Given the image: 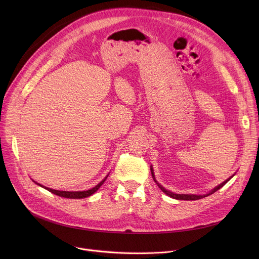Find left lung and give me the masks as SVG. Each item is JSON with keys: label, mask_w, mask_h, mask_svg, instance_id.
<instances>
[{"label": "left lung", "mask_w": 259, "mask_h": 259, "mask_svg": "<svg viewBox=\"0 0 259 259\" xmlns=\"http://www.w3.org/2000/svg\"><path fill=\"white\" fill-rule=\"evenodd\" d=\"M151 174H152V178H153V180H154V182L157 184V186L160 188V190L162 192H164L165 194H167L168 196H170V197H172V198H175V199H180V200H196V199H200V198H202V197H206V196H209L210 194H213L214 192H216L217 190H220L222 187H224L231 179L233 178L234 175H232L231 176V178H229L228 180H226L225 182H223L221 185H219V186H216L214 189H212L211 191L209 192V193H207V194H203V195H195V194H176V193H173V192H171V191H168L167 189H165L164 187L162 186H160L157 182H156V180H155V176H154V173H153V169H152V167H151Z\"/></svg>", "instance_id": "1"}]
</instances>
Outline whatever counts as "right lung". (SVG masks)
Segmentation results:
<instances>
[{
    "mask_svg": "<svg viewBox=\"0 0 259 259\" xmlns=\"http://www.w3.org/2000/svg\"><path fill=\"white\" fill-rule=\"evenodd\" d=\"M107 178H108V175L106 176V178H105L99 185L93 187V188L90 189V190H86V191H60V190L50 189V188H47V187H44V186H42V185H39L38 183H36V182H34V181H33V182H34L36 185H38V186H40L42 188H45L46 190H48L49 192H51V193H53V194H56V195H59V196H61V197H65V198H86V197L92 195L94 192H97L98 190L100 189V187L104 184V182L106 181Z\"/></svg>",
    "mask_w": 259,
    "mask_h": 259,
    "instance_id": "1",
    "label": "right lung"
}]
</instances>
